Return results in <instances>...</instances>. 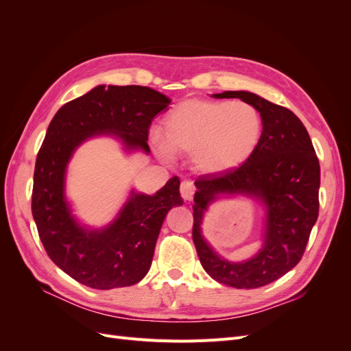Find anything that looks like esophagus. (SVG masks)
Returning a JSON list of instances; mask_svg holds the SVG:
<instances>
[{"instance_id": "34e87169", "label": "esophagus", "mask_w": 351, "mask_h": 351, "mask_svg": "<svg viewBox=\"0 0 351 351\" xmlns=\"http://www.w3.org/2000/svg\"><path fill=\"white\" fill-rule=\"evenodd\" d=\"M180 193H182V197L184 200H192L193 195H195V184L190 180H186V182L182 183L180 186Z\"/></svg>"}]
</instances>
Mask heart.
I'll list each match as a JSON object with an SVG mask.
<instances>
[{
    "label": "heart",
    "mask_w": 351,
    "mask_h": 351,
    "mask_svg": "<svg viewBox=\"0 0 351 351\" xmlns=\"http://www.w3.org/2000/svg\"><path fill=\"white\" fill-rule=\"evenodd\" d=\"M165 137L152 133L164 156L193 155L204 174H226L246 164L256 152L263 133L261 112L243 101L187 99L164 121Z\"/></svg>",
    "instance_id": "b5f03b06"
}]
</instances>
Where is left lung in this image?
Masks as SVG:
<instances>
[{"mask_svg":"<svg viewBox=\"0 0 351 351\" xmlns=\"http://www.w3.org/2000/svg\"><path fill=\"white\" fill-rule=\"evenodd\" d=\"M214 97L239 98L253 105L262 115L263 133L246 164L226 174L200 176L195 182L193 243L202 267L215 281L236 289H258L300 262L319 214L321 167L309 133L289 108L244 90ZM221 194L254 197L267 210L264 246L244 263L219 257L201 236L203 212Z\"/></svg>","mask_w":351,"mask_h":351,"instance_id":"left-lung-1","label":"left lung"}]
</instances>
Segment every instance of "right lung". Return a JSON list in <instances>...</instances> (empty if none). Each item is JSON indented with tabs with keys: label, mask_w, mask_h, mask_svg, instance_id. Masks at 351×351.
Masks as SVG:
<instances>
[{
	"label": "right lung",
	"mask_w": 351,
	"mask_h": 351,
	"mask_svg": "<svg viewBox=\"0 0 351 351\" xmlns=\"http://www.w3.org/2000/svg\"><path fill=\"white\" fill-rule=\"evenodd\" d=\"M171 99L146 86H101L57 111L36 156L32 215L51 261L76 281L97 290L139 282L151 268L155 244L168 210L183 205L180 180L171 177L155 195L136 193L117 218L89 230L73 217L64 195L73 152L93 136L120 139L127 151L149 154L147 134Z\"/></svg>",
	"instance_id": "add662e5"
}]
</instances>
